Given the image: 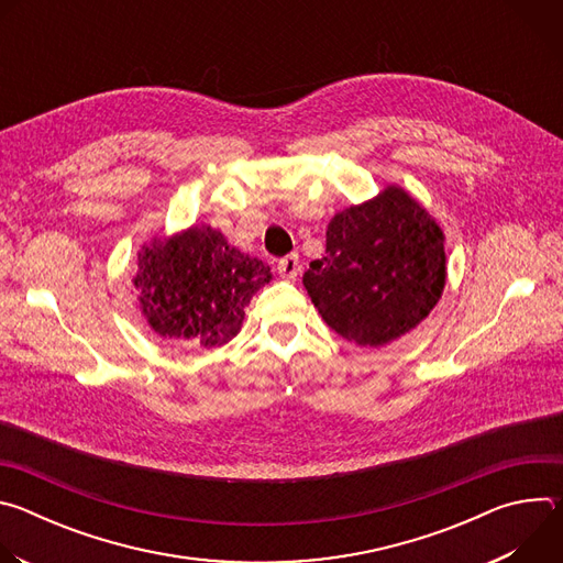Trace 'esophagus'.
I'll return each instance as SVG.
<instances>
[{"mask_svg": "<svg viewBox=\"0 0 563 563\" xmlns=\"http://www.w3.org/2000/svg\"><path fill=\"white\" fill-rule=\"evenodd\" d=\"M278 274H280L285 280H296V276L300 274L298 254H289V256L280 258V261H278Z\"/></svg>", "mask_w": 563, "mask_h": 563, "instance_id": "34e87169", "label": "esophagus"}]
</instances>
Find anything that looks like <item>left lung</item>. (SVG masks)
Here are the masks:
<instances>
[{"label": "left lung", "instance_id": "left-lung-1", "mask_svg": "<svg viewBox=\"0 0 563 563\" xmlns=\"http://www.w3.org/2000/svg\"><path fill=\"white\" fill-rule=\"evenodd\" d=\"M302 283L318 313L347 341L380 347L430 313L445 285L443 231L404 189L336 213L328 247Z\"/></svg>", "mask_w": 563, "mask_h": 563}]
</instances>
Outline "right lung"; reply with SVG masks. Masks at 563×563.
Here are the masks:
<instances>
[{
  "label": "right lung",
  "mask_w": 563,
  "mask_h": 563,
  "mask_svg": "<svg viewBox=\"0 0 563 563\" xmlns=\"http://www.w3.org/2000/svg\"><path fill=\"white\" fill-rule=\"evenodd\" d=\"M140 305L148 325L178 343L224 345L243 325L252 296L272 280L263 261L229 247L220 231L191 227L137 256Z\"/></svg>",
  "instance_id": "add662e5"
}]
</instances>
